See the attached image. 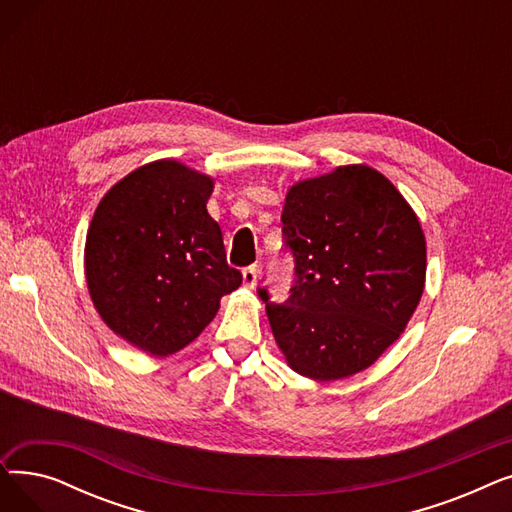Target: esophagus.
Segmentation results:
<instances>
[{"instance_id": "esophagus-1", "label": "esophagus", "mask_w": 512, "mask_h": 512, "mask_svg": "<svg viewBox=\"0 0 512 512\" xmlns=\"http://www.w3.org/2000/svg\"><path fill=\"white\" fill-rule=\"evenodd\" d=\"M257 280H259L257 265H251V267H245V270H242V282H245L247 288H255Z\"/></svg>"}]
</instances>
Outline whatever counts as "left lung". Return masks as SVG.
Here are the masks:
<instances>
[{
    "instance_id": "left-lung-1",
    "label": "left lung",
    "mask_w": 512,
    "mask_h": 512,
    "mask_svg": "<svg viewBox=\"0 0 512 512\" xmlns=\"http://www.w3.org/2000/svg\"><path fill=\"white\" fill-rule=\"evenodd\" d=\"M282 224L294 286L284 305L259 290L276 344L309 380L351 378L400 338L421 301L417 213L384 174L351 164L292 184Z\"/></svg>"
}]
</instances>
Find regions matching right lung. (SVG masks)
<instances>
[{"mask_svg":"<svg viewBox=\"0 0 512 512\" xmlns=\"http://www.w3.org/2000/svg\"><path fill=\"white\" fill-rule=\"evenodd\" d=\"M213 178L157 159L99 201L85 242V276L103 324L151 357L191 344L224 294L242 284L207 213Z\"/></svg>","mask_w":512,"mask_h":512,"instance_id":"add662e5","label":"right lung"}]
</instances>
